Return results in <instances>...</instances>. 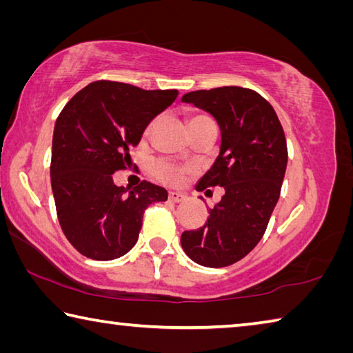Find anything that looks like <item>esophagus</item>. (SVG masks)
Masks as SVG:
<instances>
[{"instance_id":"34e87169","label":"esophagus","mask_w":353,"mask_h":353,"mask_svg":"<svg viewBox=\"0 0 353 353\" xmlns=\"http://www.w3.org/2000/svg\"><path fill=\"white\" fill-rule=\"evenodd\" d=\"M168 199L171 202H182V201H185V194L179 193V191H170Z\"/></svg>"}]
</instances>
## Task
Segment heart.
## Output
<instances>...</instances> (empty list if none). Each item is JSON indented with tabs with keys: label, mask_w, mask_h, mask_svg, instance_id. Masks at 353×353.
I'll return each instance as SVG.
<instances>
[{
	"label": "heart",
	"mask_w": 353,
	"mask_h": 353,
	"mask_svg": "<svg viewBox=\"0 0 353 353\" xmlns=\"http://www.w3.org/2000/svg\"><path fill=\"white\" fill-rule=\"evenodd\" d=\"M203 117L205 115H194V117H191L190 123H193V121H196L199 119H203ZM150 128H148V131H150ZM151 171H152V176H154L157 181L174 185V183H179L182 181L185 174L190 171V168H187V166H179L176 163L168 162V160H157V162L152 163Z\"/></svg>",
	"instance_id": "heart-1"
}]
</instances>
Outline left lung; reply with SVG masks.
<instances>
[{"label":"left lung","mask_w":353,"mask_h":353,"mask_svg":"<svg viewBox=\"0 0 353 353\" xmlns=\"http://www.w3.org/2000/svg\"><path fill=\"white\" fill-rule=\"evenodd\" d=\"M221 128V152L197 191L222 187L201 228L182 233V248L197 264L221 268L252 252L264 236L287 168V142L273 106L253 89L222 86L185 94Z\"/></svg>","instance_id":"left-lung-1"}]
</instances>
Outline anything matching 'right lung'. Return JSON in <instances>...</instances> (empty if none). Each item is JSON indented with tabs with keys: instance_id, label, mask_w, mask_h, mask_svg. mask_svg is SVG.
I'll use <instances>...</instances> for the list:
<instances>
[{
	"instance_id": "obj_1",
	"label": "right lung",
	"mask_w": 353,
	"mask_h": 353,
	"mask_svg": "<svg viewBox=\"0 0 353 353\" xmlns=\"http://www.w3.org/2000/svg\"><path fill=\"white\" fill-rule=\"evenodd\" d=\"M177 89L128 83H89L55 121L50 183L60 227L72 247L95 261H111L136 245L143 211L168 193L146 181L126 193L112 174L131 166L150 121L177 99Z\"/></svg>"
}]
</instances>
